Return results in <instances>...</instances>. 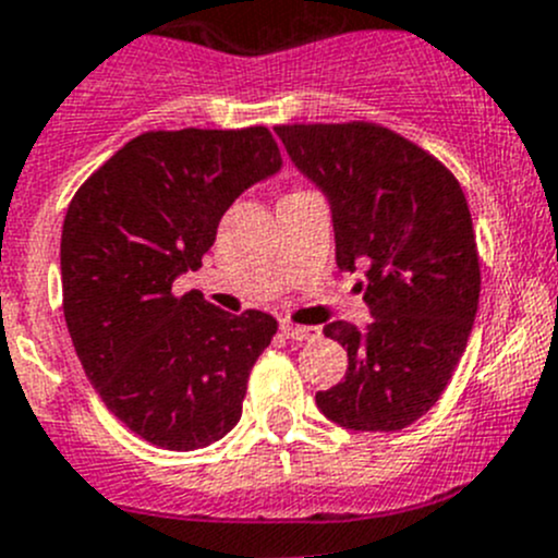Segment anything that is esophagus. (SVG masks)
Returning a JSON list of instances; mask_svg holds the SVG:
<instances>
[{
	"label": "esophagus",
	"mask_w": 558,
	"mask_h": 558,
	"mask_svg": "<svg viewBox=\"0 0 558 558\" xmlns=\"http://www.w3.org/2000/svg\"><path fill=\"white\" fill-rule=\"evenodd\" d=\"M280 332L286 335L289 340H316L318 338V329L316 327H302V324H291V322H283L280 324Z\"/></svg>",
	"instance_id": "1"
}]
</instances>
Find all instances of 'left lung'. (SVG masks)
Wrapping results in <instances>:
<instances>
[{
	"instance_id": "1",
	"label": "left lung",
	"mask_w": 558,
	"mask_h": 558,
	"mask_svg": "<svg viewBox=\"0 0 558 558\" xmlns=\"http://www.w3.org/2000/svg\"><path fill=\"white\" fill-rule=\"evenodd\" d=\"M296 169L327 196L335 262L365 269L373 322H332L345 378L316 392L351 430H400L450 384L480 302V256L466 196L441 160L373 122L278 124Z\"/></svg>"
}]
</instances>
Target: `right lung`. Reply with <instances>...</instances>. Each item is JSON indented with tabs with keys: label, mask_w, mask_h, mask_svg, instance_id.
I'll return each mask as SVG.
<instances>
[{
	"label": "right lung",
	"mask_w": 558,
	"mask_h": 558,
	"mask_svg": "<svg viewBox=\"0 0 558 558\" xmlns=\"http://www.w3.org/2000/svg\"><path fill=\"white\" fill-rule=\"evenodd\" d=\"M264 124L149 130L75 191L62 226V307L106 409L163 450H198L242 416L247 376L272 343L269 313L220 311L174 280L202 267L226 209L280 171Z\"/></svg>",
	"instance_id": "right-lung-1"
}]
</instances>
